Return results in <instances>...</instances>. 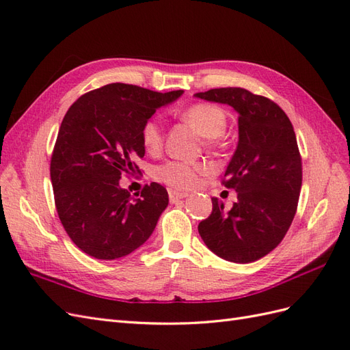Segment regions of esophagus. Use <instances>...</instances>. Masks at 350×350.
<instances>
[{
    "label": "esophagus",
    "instance_id": "obj_1",
    "mask_svg": "<svg viewBox=\"0 0 350 350\" xmlns=\"http://www.w3.org/2000/svg\"><path fill=\"white\" fill-rule=\"evenodd\" d=\"M185 197H188V193L176 191V189H171V191H169V200H171L172 203H175V201H178V200H183Z\"/></svg>",
    "mask_w": 350,
    "mask_h": 350
}]
</instances>
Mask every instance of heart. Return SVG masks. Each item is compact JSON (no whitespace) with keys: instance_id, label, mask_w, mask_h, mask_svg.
Wrapping results in <instances>:
<instances>
[{"instance_id":"b5f03b06","label":"heart","mask_w":350,"mask_h":350,"mask_svg":"<svg viewBox=\"0 0 350 350\" xmlns=\"http://www.w3.org/2000/svg\"><path fill=\"white\" fill-rule=\"evenodd\" d=\"M181 118L201 134L207 137L208 144H219L220 135L225 133L228 125V115L220 107L208 102H198L185 108ZM142 143L149 153L161 152L163 146V130L157 120L146 121L142 129ZM207 171L204 162L188 161H166L157 165L153 171L156 181L171 188L188 189L197 184L201 174Z\"/></svg>"}]
</instances>
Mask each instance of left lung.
<instances>
[{
  "label": "left lung",
  "mask_w": 350,
  "mask_h": 350,
  "mask_svg": "<svg viewBox=\"0 0 350 350\" xmlns=\"http://www.w3.org/2000/svg\"><path fill=\"white\" fill-rule=\"evenodd\" d=\"M226 103L238 112L239 140L221 184L234 188L238 201L230 210L213 197L211 215L198 234L220 258L252 262L276 248L298 207L302 161L288 115L269 98L242 88L196 93Z\"/></svg>",
  "instance_id": "8db88e82"
}]
</instances>
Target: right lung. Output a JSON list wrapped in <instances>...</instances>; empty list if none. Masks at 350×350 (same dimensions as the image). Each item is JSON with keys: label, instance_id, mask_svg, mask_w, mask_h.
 Returning a JSON list of instances; mask_svg holds the SVG:
<instances>
[{"label": "right lung", "instance_id": "1", "mask_svg": "<svg viewBox=\"0 0 350 350\" xmlns=\"http://www.w3.org/2000/svg\"><path fill=\"white\" fill-rule=\"evenodd\" d=\"M181 94L111 83L68 108L51 157V181L61 224L88 256L121 258L152 235L167 206L166 188L152 183L134 198L120 181L142 172L135 162L144 156V122Z\"/></svg>", "mask_w": 350, "mask_h": 350}]
</instances>
